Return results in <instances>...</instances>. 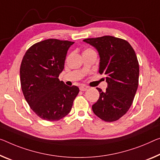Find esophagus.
Returning <instances> with one entry per match:
<instances>
[{
  "label": "esophagus",
  "mask_w": 160,
  "mask_h": 160,
  "mask_svg": "<svg viewBox=\"0 0 160 160\" xmlns=\"http://www.w3.org/2000/svg\"><path fill=\"white\" fill-rule=\"evenodd\" d=\"M79 88L81 91H82V92H85V91L87 90V87H81Z\"/></svg>",
  "instance_id": "1"
}]
</instances>
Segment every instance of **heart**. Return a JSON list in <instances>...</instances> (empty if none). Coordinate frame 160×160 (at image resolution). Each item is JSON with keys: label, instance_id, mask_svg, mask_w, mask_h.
I'll use <instances>...</instances> for the list:
<instances>
[{"label": "heart", "instance_id": "1", "mask_svg": "<svg viewBox=\"0 0 160 160\" xmlns=\"http://www.w3.org/2000/svg\"><path fill=\"white\" fill-rule=\"evenodd\" d=\"M93 51V50H92V49H87V50H86L84 52H86V51Z\"/></svg>", "mask_w": 160, "mask_h": 160}]
</instances>
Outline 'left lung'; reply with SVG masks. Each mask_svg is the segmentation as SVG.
<instances>
[{
	"instance_id": "obj_1",
	"label": "left lung",
	"mask_w": 160,
	"mask_h": 160,
	"mask_svg": "<svg viewBox=\"0 0 160 160\" xmlns=\"http://www.w3.org/2000/svg\"><path fill=\"white\" fill-rule=\"evenodd\" d=\"M83 42L99 53L101 74L106 76L105 92L97 88L99 98L92 106L94 114L105 122H114L126 114L139 84V67L133 48L123 39L111 36L87 38Z\"/></svg>"
}]
</instances>
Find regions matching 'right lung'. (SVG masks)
<instances>
[{"label":"right lung","instance_id":"add662e5","mask_svg":"<svg viewBox=\"0 0 160 160\" xmlns=\"http://www.w3.org/2000/svg\"><path fill=\"white\" fill-rule=\"evenodd\" d=\"M74 42L47 39L28 49L20 68L21 85L31 109L42 119L58 121L72 109L79 88L58 79L66 53Z\"/></svg>","mask_w":160,"mask_h":160}]
</instances>
